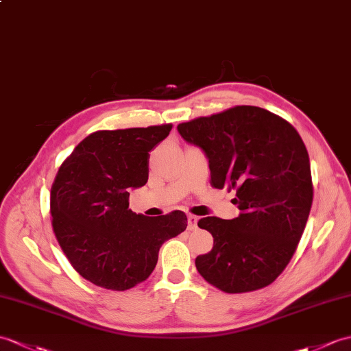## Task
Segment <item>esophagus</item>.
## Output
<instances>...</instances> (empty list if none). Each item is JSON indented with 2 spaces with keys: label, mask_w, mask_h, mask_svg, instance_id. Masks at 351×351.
Instances as JSON below:
<instances>
[{
  "label": "esophagus",
  "mask_w": 351,
  "mask_h": 351,
  "mask_svg": "<svg viewBox=\"0 0 351 351\" xmlns=\"http://www.w3.org/2000/svg\"><path fill=\"white\" fill-rule=\"evenodd\" d=\"M186 219H189V230H195L197 229V217L189 214L186 215Z\"/></svg>",
  "instance_id": "34e87169"
}]
</instances>
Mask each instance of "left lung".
Listing matches in <instances>:
<instances>
[{
	"instance_id": "obj_1",
	"label": "left lung",
	"mask_w": 351,
	"mask_h": 351,
	"mask_svg": "<svg viewBox=\"0 0 351 351\" xmlns=\"http://www.w3.org/2000/svg\"><path fill=\"white\" fill-rule=\"evenodd\" d=\"M186 142L209 160L210 185L234 190L241 214L205 217L200 229L214 238L195 267L224 293H247L272 284L302 238L313 205L305 143L290 122L256 106H234L178 125Z\"/></svg>"
}]
</instances>
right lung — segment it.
<instances>
[{"label": "right lung", "mask_w": 351, "mask_h": 351, "mask_svg": "<svg viewBox=\"0 0 351 351\" xmlns=\"http://www.w3.org/2000/svg\"><path fill=\"white\" fill-rule=\"evenodd\" d=\"M172 127L100 130L76 146L55 176V238L75 271L95 286L136 287L152 274L165 241L186 229L182 210L145 217L128 209L130 189L148 181L149 152Z\"/></svg>", "instance_id": "1"}]
</instances>
